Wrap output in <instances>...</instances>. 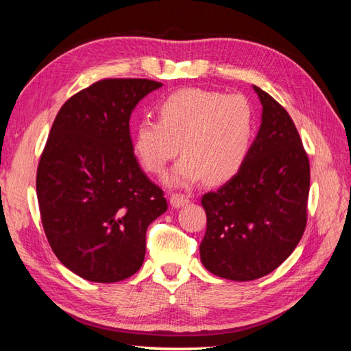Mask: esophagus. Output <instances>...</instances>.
Instances as JSON below:
<instances>
[{"instance_id": "obj_1", "label": "esophagus", "mask_w": 351, "mask_h": 351, "mask_svg": "<svg viewBox=\"0 0 351 351\" xmlns=\"http://www.w3.org/2000/svg\"><path fill=\"white\" fill-rule=\"evenodd\" d=\"M170 204L173 205L175 208H180L182 205L189 204V197L182 193H171L170 195Z\"/></svg>"}]
</instances>
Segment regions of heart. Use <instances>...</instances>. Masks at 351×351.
<instances>
[{
    "instance_id": "b5f03b06",
    "label": "heart",
    "mask_w": 351,
    "mask_h": 351,
    "mask_svg": "<svg viewBox=\"0 0 351 351\" xmlns=\"http://www.w3.org/2000/svg\"><path fill=\"white\" fill-rule=\"evenodd\" d=\"M158 117L136 125L135 156L149 173L161 175L181 149L169 182L182 187L202 178L228 181L242 169L256 132V109L242 94L181 89L161 101Z\"/></svg>"
}]
</instances>
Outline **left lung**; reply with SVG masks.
Segmentation results:
<instances>
[{
    "label": "left lung",
    "instance_id": "left-lung-1",
    "mask_svg": "<svg viewBox=\"0 0 351 351\" xmlns=\"http://www.w3.org/2000/svg\"><path fill=\"white\" fill-rule=\"evenodd\" d=\"M263 106L262 125L242 169L202 196L207 231L201 260L217 277L250 281L285 262L307 223L311 164L291 115L254 86Z\"/></svg>",
    "mask_w": 351,
    "mask_h": 351
}]
</instances>
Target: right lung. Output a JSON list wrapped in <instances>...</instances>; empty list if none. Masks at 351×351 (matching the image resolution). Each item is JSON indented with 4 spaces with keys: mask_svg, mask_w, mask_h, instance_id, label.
Listing matches in <instances>:
<instances>
[{
    "mask_svg": "<svg viewBox=\"0 0 351 351\" xmlns=\"http://www.w3.org/2000/svg\"><path fill=\"white\" fill-rule=\"evenodd\" d=\"M162 84L103 79L60 108L40 155L36 193L48 243L60 263L95 283L140 269L146 231L167 210L164 191L134 155L129 119Z\"/></svg>",
    "mask_w": 351,
    "mask_h": 351,
    "instance_id": "obj_1",
    "label": "right lung"
}]
</instances>
